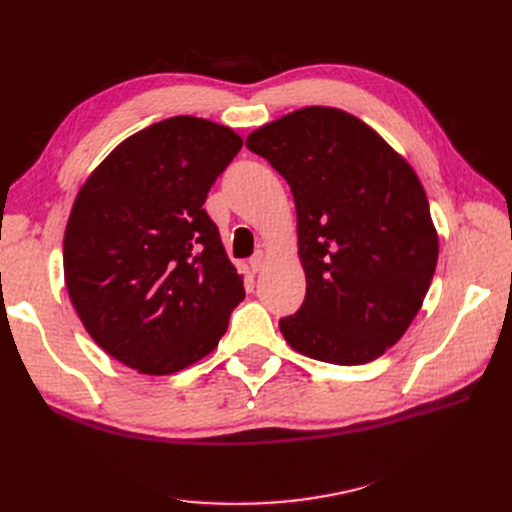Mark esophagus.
Wrapping results in <instances>:
<instances>
[{
    "mask_svg": "<svg viewBox=\"0 0 512 512\" xmlns=\"http://www.w3.org/2000/svg\"><path fill=\"white\" fill-rule=\"evenodd\" d=\"M265 254L262 252H256L252 258H250V269H252V273H258V271H262V267H265Z\"/></svg>",
    "mask_w": 512,
    "mask_h": 512,
    "instance_id": "esophagus-1",
    "label": "esophagus"
}]
</instances>
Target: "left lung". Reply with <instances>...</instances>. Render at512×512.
Segmentation results:
<instances>
[{"label":"left lung","mask_w":512,"mask_h":512,"mask_svg":"<svg viewBox=\"0 0 512 512\" xmlns=\"http://www.w3.org/2000/svg\"><path fill=\"white\" fill-rule=\"evenodd\" d=\"M247 149L292 190L307 292L280 320L292 350L333 365L376 361L421 309L438 230L408 160L342 108L305 106L254 130Z\"/></svg>","instance_id":"obj_1"}]
</instances>
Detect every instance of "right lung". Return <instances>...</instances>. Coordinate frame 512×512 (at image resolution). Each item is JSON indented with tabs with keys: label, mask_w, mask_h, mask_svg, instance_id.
<instances>
[{
	"label": "right lung",
	"mask_w": 512,
	"mask_h": 512,
	"mask_svg": "<svg viewBox=\"0 0 512 512\" xmlns=\"http://www.w3.org/2000/svg\"><path fill=\"white\" fill-rule=\"evenodd\" d=\"M243 138L179 115L128 136L81 185L64 235L68 297L119 363L168 376L220 344L243 297L203 209Z\"/></svg>",
	"instance_id": "obj_1"
}]
</instances>
